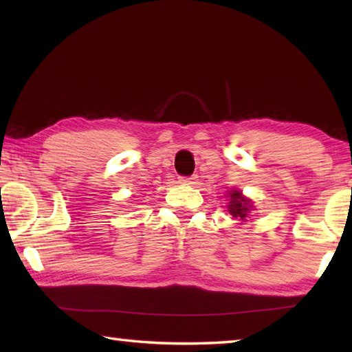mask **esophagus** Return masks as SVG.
<instances>
[{
    "label": "esophagus",
    "instance_id": "1",
    "mask_svg": "<svg viewBox=\"0 0 352 352\" xmlns=\"http://www.w3.org/2000/svg\"><path fill=\"white\" fill-rule=\"evenodd\" d=\"M180 183H183V184H197L198 183V177L197 175H192V177H188V178H182Z\"/></svg>",
    "mask_w": 352,
    "mask_h": 352
}]
</instances>
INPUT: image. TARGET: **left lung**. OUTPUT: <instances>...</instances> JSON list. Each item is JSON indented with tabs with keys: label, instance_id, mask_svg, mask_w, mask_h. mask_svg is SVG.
Segmentation results:
<instances>
[{
	"label": "left lung",
	"instance_id": "obj_1",
	"mask_svg": "<svg viewBox=\"0 0 352 352\" xmlns=\"http://www.w3.org/2000/svg\"><path fill=\"white\" fill-rule=\"evenodd\" d=\"M227 198H228L227 208H228L230 214L239 221L246 222V219L250 218V213L252 210H256V208H254L252 199L245 197L242 190H239V189L230 190Z\"/></svg>",
	"mask_w": 352,
	"mask_h": 352
}]
</instances>
